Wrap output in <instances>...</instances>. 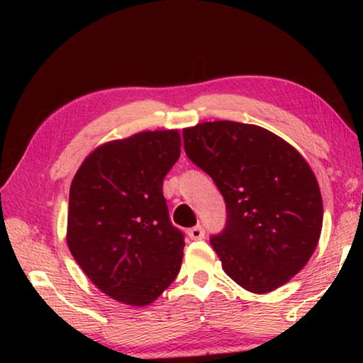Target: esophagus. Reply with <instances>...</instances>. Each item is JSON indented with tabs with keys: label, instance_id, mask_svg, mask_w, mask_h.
<instances>
[{
	"label": "esophagus",
	"instance_id": "1",
	"mask_svg": "<svg viewBox=\"0 0 363 363\" xmlns=\"http://www.w3.org/2000/svg\"><path fill=\"white\" fill-rule=\"evenodd\" d=\"M187 235H189L190 240H201V238L205 237V229L199 224V225L192 227V229H189Z\"/></svg>",
	"mask_w": 363,
	"mask_h": 363
}]
</instances>
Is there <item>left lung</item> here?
I'll return each instance as SVG.
<instances>
[{
	"mask_svg": "<svg viewBox=\"0 0 363 363\" xmlns=\"http://www.w3.org/2000/svg\"><path fill=\"white\" fill-rule=\"evenodd\" d=\"M186 155L225 201L224 229L210 242L229 277L251 293L286 284L314 253L323 203L296 149L264 128L208 121L182 131Z\"/></svg>",
	"mask_w": 363,
	"mask_h": 363,
	"instance_id": "8db88e82",
	"label": "left lung"
}]
</instances>
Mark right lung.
Segmentation results:
<instances>
[{
	"label": "right lung",
	"mask_w": 363,
	"mask_h": 363,
	"mask_svg": "<svg viewBox=\"0 0 363 363\" xmlns=\"http://www.w3.org/2000/svg\"><path fill=\"white\" fill-rule=\"evenodd\" d=\"M181 155L177 131L104 144L70 186L67 245L107 296L147 306L179 274L184 233L169 219L163 179Z\"/></svg>",
	"instance_id": "obj_1"
}]
</instances>
